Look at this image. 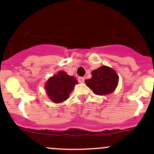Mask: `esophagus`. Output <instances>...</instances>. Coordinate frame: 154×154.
Masks as SVG:
<instances>
[{
	"instance_id": "1",
	"label": "esophagus",
	"mask_w": 154,
	"mask_h": 154,
	"mask_svg": "<svg viewBox=\"0 0 154 154\" xmlns=\"http://www.w3.org/2000/svg\"><path fill=\"white\" fill-rule=\"evenodd\" d=\"M85 80V78L83 77H78V82L79 83H83Z\"/></svg>"
}]
</instances>
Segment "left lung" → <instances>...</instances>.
I'll return each instance as SVG.
<instances>
[{"mask_svg": "<svg viewBox=\"0 0 154 154\" xmlns=\"http://www.w3.org/2000/svg\"><path fill=\"white\" fill-rule=\"evenodd\" d=\"M91 75V78L86 80V86L97 95L112 93L119 83V76L116 71L105 66L94 70Z\"/></svg>", "mask_w": 154, "mask_h": 154, "instance_id": "8db88e82", "label": "left lung"}]
</instances>
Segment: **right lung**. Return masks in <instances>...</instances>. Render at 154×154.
<instances>
[{
  "instance_id": "1",
  "label": "right lung",
  "mask_w": 154,
  "mask_h": 154,
  "mask_svg": "<svg viewBox=\"0 0 154 154\" xmlns=\"http://www.w3.org/2000/svg\"><path fill=\"white\" fill-rule=\"evenodd\" d=\"M77 80L64 71H60L57 75L48 79L45 89L48 97L54 103H61L69 97V94L77 84Z\"/></svg>"
}]
</instances>
